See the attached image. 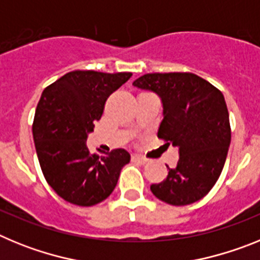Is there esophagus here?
I'll return each mask as SVG.
<instances>
[{
	"instance_id": "1",
	"label": "esophagus",
	"mask_w": 260,
	"mask_h": 260,
	"mask_svg": "<svg viewBox=\"0 0 260 260\" xmlns=\"http://www.w3.org/2000/svg\"><path fill=\"white\" fill-rule=\"evenodd\" d=\"M132 158H133V160H134V161L141 162V164H146V162L148 161V160H147V158L142 157V156H139V155H133V156H132Z\"/></svg>"
}]
</instances>
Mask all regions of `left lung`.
Wrapping results in <instances>:
<instances>
[{"instance_id": "1", "label": "left lung", "mask_w": 260, "mask_h": 260, "mask_svg": "<svg viewBox=\"0 0 260 260\" xmlns=\"http://www.w3.org/2000/svg\"><path fill=\"white\" fill-rule=\"evenodd\" d=\"M160 98L162 121L157 138L178 148V162L161 183L151 185L156 198L186 206L208 194L224 168L231 125L228 108L219 89L191 73H155L133 82Z\"/></svg>"}]
</instances>
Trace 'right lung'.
<instances>
[{"label":"right lung","mask_w":260,"mask_h":260,"mask_svg":"<svg viewBox=\"0 0 260 260\" xmlns=\"http://www.w3.org/2000/svg\"><path fill=\"white\" fill-rule=\"evenodd\" d=\"M132 75L70 71L41 93L32 125L36 153L47 182L69 203L89 207L107 199L130 161L126 150L99 156L86 142L108 98Z\"/></svg>","instance_id":"obj_1"}]
</instances>
